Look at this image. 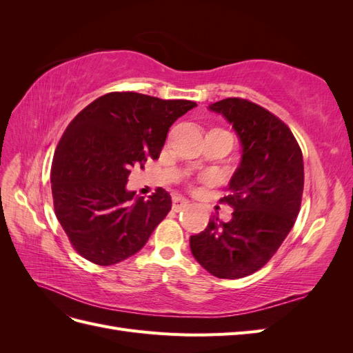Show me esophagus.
<instances>
[{
    "label": "esophagus",
    "mask_w": 353,
    "mask_h": 353,
    "mask_svg": "<svg viewBox=\"0 0 353 353\" xmlns=\"http://www.w3.org/2000/svg\"><path fill=\"white\" fill-rule=\"evenodd\" d=\"M188 203H190V201L185 200V199H183V197H174V199H172V210L179 212L183 208L188 206Z\"/></svg>",
    "instance_id": "esophagus-1"
}]
</instances>
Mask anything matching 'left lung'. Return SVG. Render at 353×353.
Wrapping results in <instances>:
<instances>
[{
    "mask_svg": "<svg viewBox=\"0 0 353 353\" xmlns=\"http://www.w3.org/2000/svg\"><path fill=\"white\" fill-rule=\"evenodd\" d=\"M232 125L241 162L222 203L234 209L228 222L213 216L190 237L196 261L218 279H243L261 270L293 228L303 193V156L279 117L243 99L209 105Z\"/></svg>",
    "mask_w": 353,
    "mask_h": 353,
    "instance_id": "left-lung-1",
    "label": "left lung"
}]
</instances>
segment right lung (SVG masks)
<instances>
[{"instance_id": "obj_1", "label": "right lung", "mask_w": 353, "mask_h": 353, "mask_svg": "<svg viewBox=\"0 0 353 353\" xmlns=\"http://www.w3.org/2000/svg\"><path fill=\"white\" fill-rule=\"evenodd\" d=\"M138 92H109L69 123L51 166L56 216L81 256L101 266L143 249L172 208L168 191H128L131 169L157 159L172 123L196 108Z\"/></svg>"}]
</instances>
